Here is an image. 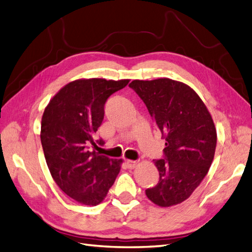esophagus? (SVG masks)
Listing matches in <instances>:
<instances>
[{
    "label": "esophagus",
    "mask_w": 252,
    "mask_h": 252,
    "mask_svg": "<svg viewBox=\"0 0 252 252\" xmlns=\"http://www.w3.org/2000/svg\"><path fill=\"white\" fill-rule=\"evenodd\" d=\"M126 164H127L128 168L132 169V168H134V167H137V166H138V161H133V160H127V161H126Z\"/></svg>",
    "instance_id": "34e87169"
}]
</instances>
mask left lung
Segmentation results:
<instances>
[{"label": "left lung", "instance_id": "8db88e82", "mask_svg": "<svg viewBox=\"0 0 252 252\" xmlns=\"http://www.w3.org/2000/svg\"><path fill=\"white\" fill-rule=\"evenodd\" d=\"M129 87L144 101L165 139V158L155 160L160 179L147 189V198L159 207L187 200L209 172L217 133L212 115L191 87L171 78L132 80Z\"/></svg>", "mask_w": 252, "mask_h": 252}]
</instances>
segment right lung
Wrapping results in <instances>:
<instances>
[{
	"instance_id": "obj_1",
	"label": "right lung",
	"mask_w": 252,
	"mask_h": 252,
	"mask_svg": "<svg viewBox=\"0 0 252 252\" xmlns=\"http://www.w3.org/2000/svg\"><path fill=\"white\" fill-rule=\"evenodd\" d=\"M129 79L80 78L66 84L45 107L40 139L47 167L64 194L85 206L105 199L121 171L122 159H110L88 145L104 119L107 98ZM103 145L104 141H97Z\"/></svg>"
}]
</instances>
